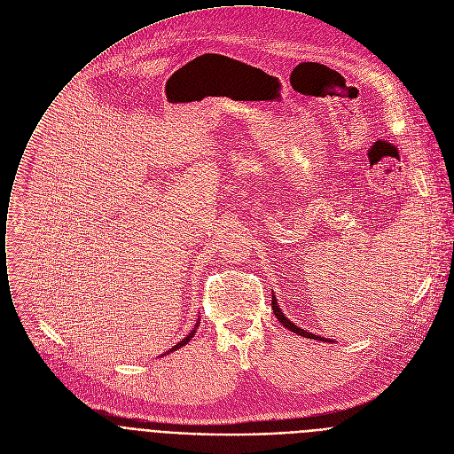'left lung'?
Returning <instances> with one entry per match:
<instances>
[{"instance_id": "left-lung-1", "label": "left lung", "mask_w": 454, "mask_h": 454, "mask_svg": "<svg viewBox=\"0 0 454 454\" xmlns=\"http://www.w3.org/2000/svg\"><path fill=\"white\" fill-rule=\"evenodd\" d=\"M271 309H274V315L278 317V320L286 327V329H290V331H294V333H297V334H301V336H304V338H311V340H320V341H331L329 338H324V336H318V334H313V333H309V331H306V329H302V327H299V325H295L288 317H285V313L281 311V308H279V304H278V299H276V295L271 294Z\"/></svg>"}]
</instances>
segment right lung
Wrapping results in <instances>:
<instances>
[{
	"label": "right lung",
	"instance_id": "right-lung-1",
	"mask_svg": "<svg viewBox=\"0 0 454 454\" xmlns=\"http://www.w3.org/2000/svg\"><path fill=\"white\" fill-rule=\"evenodd\" d=\"M199 324H200V317H199V320H197V324H195L193 331H192V333H190V334H188L186 338H183V340H180V341H178L176 345H173V347H171V348H169L168 352H164V354H169V352H173V350H176V348H180V347H184V345H186V343H188V341H190V340H192V338L195 336V333H197V329H199ZM164 354H162V356H164Z\"/></svg>",
	"mask_w": 454,
	"mask_h": 454
}]
</instances>
